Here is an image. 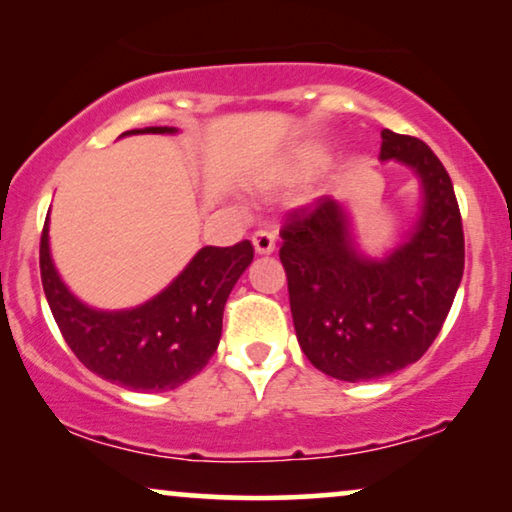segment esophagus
Instances as JSON below:
<instances>
[{
    "label": "esophagus",
    "mask_w": 512,
    "mask_h": 512,
    "mask_svg": "<svg viewBox=\"0 0 512 512\" xmlns=\"http://www.w3.org/2000/svg\"><path fill=\"white\" fill-rule=\"evenodd\" d=\"M252 245H255L257 255H271V252L276 250V234H271L267 229L255 231V236H252Z\"/></svg>",
    "instance_id": "1"
}]
</instances>
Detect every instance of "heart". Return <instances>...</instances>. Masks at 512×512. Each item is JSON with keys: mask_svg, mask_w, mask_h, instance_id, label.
<instances>
[{"mask_svg": "<svg viewBox=\"0 0 512 512\" xmlns=\"http://www.w3.org/2000/svg\"><path fill=\"white\" fill-rule=\"evenodd\" d=\"M327 163V149L320 145H302L288 156L283 163L281 173H278V182L283 187H297L309 182L318 170H323Z\"/></svg>", "mask_w": 512, "mask_h": 512, "instance_id": "obj_1", "label": "heart"}]
</instances>
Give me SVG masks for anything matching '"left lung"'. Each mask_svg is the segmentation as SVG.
Masks as SVG:
<instances>
[{"label": "left lung", "mask_w": 512, "mask_h": 512, "mask_svg": "<svg viewBox=\"0 0 512 512\" xmlns=\"http://www.w3.org/2000/svg\"><path fill=\"white\" fill-rule=\"evenodd\" d=\"M381 161L417 177L419 213L381 255L358 241L351 208L332 196L283 229L297 342L313 367L370 381L417 363L438 337L463 276V229L452 180L419 138L381 131Z\"/></svg>", "instance_id": "1"}]
</instances>
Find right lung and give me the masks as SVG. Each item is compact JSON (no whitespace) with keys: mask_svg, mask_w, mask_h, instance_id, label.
Wrapping results in <instances>:
<instances>
[{"mask_svg":"<svg viewBox=\"0 0 512 512\" xmlns=\"http://www.w3.org/2000/svg\"><path fill=\"white\" fill-rule=\"evenodd\" d=\"M175 135L173 126L133 128L126 135ZM250 241L231 248L206 245L185 269L147 302L131 309H95L81 302L58 274L46 217L39 267L51 313L65 342L98 377L131 391H173L196 377L222 337L229 292L250 267Z\"/></svg>","mask_w":512,"mask_h":512,"instance_id":"add662e5","label":"right lung"}]
</instances>
